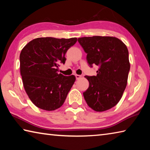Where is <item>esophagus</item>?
Instances as JSON below:
<instances>
[{"mask_svg": "<svg viewBox=\"0 0 150 150\" xmlns=\"http://www.w3.org/2000/svg\"><path fill=\"white\" fill-rule=\"evenodd\" d=\"M75 77H76V79L79 80V79H80L81 78V76L79 75H75Z\"/></svg>", "mask_w": 150, "mask_h": 150, "instance_id": "esophagus-1", "label": "esophagus"}]
</instances>
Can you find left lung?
I'll list each match as a JSON object with an SVG mask.
<instances>
[{"instance_id":"obj_1","label":"left lung","mask_w":150,"mask_h":150,"mask_svg":"<svg viewBox=\"0 0 150 150\" xmlns=\"http://www.w3.org/2000/svg\"><path fill=\"white\" fill-rule=\"evenodd\" d=\"M90 66H99L96 76H85L89 87L83 93L85 100L95 111L103 112L117 105L127 85L130 64L126 45L117 38H79Z\"/></svg>"}]
</instances>
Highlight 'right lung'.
Returning a JSON list of instances; mask_svg holds the SVG:
<instances>
[{"mask_svg":"<svg viewBox=\"0 0 150 150\" xmlns=\"http://www.w3.org/2000/svg\"><path fill=\"white\" fill-rule=\"evenodd\" d=\"M77 41L52 37L38 38L25 45L20 55V74L24 89L34 105L45 110L59 108L74 84V75L58 73L59 63Z\"/></svg>","mask_w":150,"mask_h":150,"instance_id":"add662e5","label":"right lung"}]
</instances>
